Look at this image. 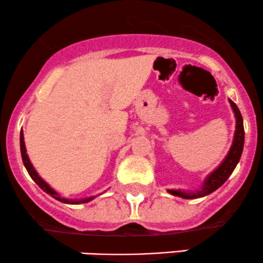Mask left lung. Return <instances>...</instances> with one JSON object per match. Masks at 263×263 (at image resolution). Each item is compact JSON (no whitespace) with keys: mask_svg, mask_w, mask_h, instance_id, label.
Returning a JSON list of instances; mask_svg holds the SVG:
<instances>
[{"mask_svg":"<svg viewBox=\"0 0 263 263\" xmlns=\"http://www.w3.org/2000/svg\"><path fill=\"white\" fill-rule=\"evenodd\" d=\"M229 102H230L232 111L235 114V119H236V129H235L234 141H232L230 151L226 155L225 159L215 171L211 172L209 176L205 178L203 185L199 190H194V192L188 190V192H185V190L180 189H168L170 194L183 199H195L209 195L210 193L215 192L216 189L220 188L228 180V178L231 176L235 168H236L237 163L241 158V155H242L243 142H245V131H243V120L242 116H241L240 110H238L236 104L230 100V99H229Z\"/></svg>","mask_w":263,"mask_h":263,"instance_id":"1","label":"left lung"}]
</instances>
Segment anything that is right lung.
<instances>
[{"label":"right lung","instance_id":"1","mask_svg":"<svg viewBox=\"0 0 263 263\" xmlns=\"http://www.w3.org/2000/svg\"><path fill=\"white\" fill-rule=\"evenodd\" d=\"M20 143H21V155H22V161H23V164H25L27 172H28V174L31 176V178L33 180H34L35 183L38 184L39 188L43 189L47 194H50V197H53L54 199H57V200L62 201V203H65V204H83V203H89L90 200H92L95 197H90V198H84V199H66L64 197H60L58 193L54 190L52 186L49 185L47 182H44L43 179H42L41 177H39V174L37 173V171L34 170V167H33V164L29 161V157L27 155V149H26V144H25V136H23V131H21V136H20Z\"/></svg>","mask_w":263,"mask_h":263}]
</instances>
